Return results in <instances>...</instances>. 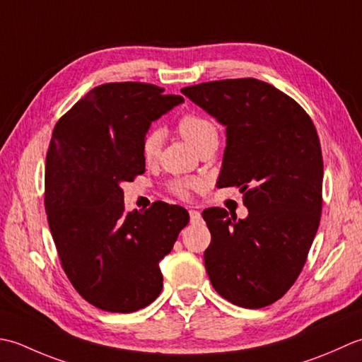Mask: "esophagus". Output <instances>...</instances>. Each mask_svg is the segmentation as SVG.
Returning <instances> with one entry per match:
<instances>
[{
    "instance_id": "34e87169",
    "label": "esophagus",
    "mask_w": 362,
    "mask_h": 362,
    "mask_svg": "<svg viewBox=\"0 0 362 362\" xmlns=\"http://www.w3.org/2000/svg\"><path fill=\"white\" fill-rule=\"evenodd\" d=\"M189 216H190V223L194 225H200L202 223V214L195 211V209H190L189 211Z\"/></svg>"
}]
</instances>
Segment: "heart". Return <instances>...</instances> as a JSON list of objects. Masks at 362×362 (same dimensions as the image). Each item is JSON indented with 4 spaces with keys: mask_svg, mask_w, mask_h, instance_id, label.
I'll return each instance as SVG.
<instances>
[{
    "mask_svg": "<svg viewBox=\"0 0 362 362\" xmlns=\"http://www.w3.org/2000/svg\"><path fill=\"white\" fill-rule=\"evenodd\" d=\"M178 131L197 150H200L203 145L211 142L212 139H218L216 124L208 117L200 114H184L178 120ZM162 140H164V134H162L160 129L153 128L145 132L142 142H140V151H142V156L146 162H151L158 158ZM197 186L198 182L195 180H175L168 184V190L176 197L187 198L190 190Z\"/></svg>",
    "mask_w": 362,
    "mask_h": 362,
    "instance_id": "b5f03b06",
    "label": "heart"
}]
</instances>
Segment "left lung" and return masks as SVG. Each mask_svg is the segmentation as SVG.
Masks as SVG:
<instances>
[{
    "label": "left lung",
    "mask_w": 362,
    "mask_h": 362,
    "mask_svg": "<svg viewBox=\"0 0 362 362\" xmlns=\"http://www.w3.org/2000/svg\"><path fill=\"white\" fill-rule=\"evenodd\" d=\"M181 92L226 127L220 187H239L247 218L208 208L204 265L223 298L248 309L275 303L306 262L322 214L323 159L311 117L289 95L255 78Z\"/></svg>",
    "instance_id": "obj_1"
}]
</instances>
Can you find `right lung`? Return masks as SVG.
Returning <instances> with one entry per match:
<instances>
[{
    "instance_id": "add662e5",
    "label": "right lung",
    "mask_w": 362,
    "mask_h": 362,
    "mask_svg": "<svg viewBox=\"0 0 362 362\" xmlns=\"http://www.w3.org/2000/svg\"><path fill=\"white\" fill-rule=\"evenodd\" d=\"M146 83L92 88L56 123L45 162V211L65 275L88 303L134 313L162 291L159 261L189 212L156 202L124 211L123 181L145 172L140 142L151 122L181 105Z\"/></svg>"
}]
</instances>
